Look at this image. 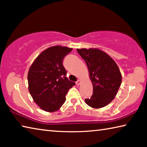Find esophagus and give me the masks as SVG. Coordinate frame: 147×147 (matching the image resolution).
<instances>
[{
	"instance_id": "esophagus-1",
	"label": "esophagus",
	"mask_w": 147,
	"mask_h": 147,
	"mask_svg": "<svg viewBox=\"0 0 147 147\" xmlns=\"http://www.w3.org/2000/svg\"><path fill=\"white\" fill-rule=\"evenodd\" d=\"M80 84H81V80H78L76 82V84L77 86H79Z\"/></svg>"
}]
</instances>
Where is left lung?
<instances>
[{
  "label": "left lung",
  "mask_w": 147,
  "mask_h": 147,
  "mask_svg": "<svg viewBox=\"0 0 147 147\" xmlns=\"http://www.w3.org/2000/svg\"><path fill=\"white\" fill-rule=\"evenodd\" d=\"M85 60L93 84V93L85 99L91 108H100L108 105L115 97L122 82L120 70L115 61L97 49H77Z\"/></svg>",
  "instance_id": "8db88e82"
}]
</instances>
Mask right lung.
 I'll return each instance as SVG.
<instances>
[{"instance_id":"1","label":"right lung","mask_w":147,"mask_h":147,"mask_svg":"<svg viewBox=\"0 0 147 147\" xmlns=\"http://www.w3.org/2000/svg\"><path fill=\"white\" fill-rule=\"evenodd\" d=\"M66 47L47 49L35 59L28 73V89L34 100L48 112L56 111L65 102L69 89L75 85L66 77L64 57L72 51Z\"/></svg>"}]
</instances>
